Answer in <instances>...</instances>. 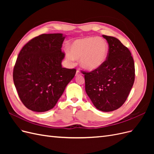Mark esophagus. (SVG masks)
<instances>
[{"instance_id":"esophagus-1","label":"esophagus","mask_w":154,"mask_h":154,"mask_svg":"<svg viewBox=\"0 0 154 154\" xmlns=\"http://www.w3.org/2000/svg\"><path fill=\"white\" fill-rule=\"evenodd\" d=\"M81 74V72H80V71H79L78 69H77V71H76V76H78V75H80Z\"/></svg>"}]
</instances>
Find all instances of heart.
Wrapping results in <instances>:
<instances>
[{
	"mask_svg": "<svg viewBox=\"0 0 154 154\" xmlns=\"http://www.w3.org/2000/svg\"><path fill=\"white\" fill-rule=\"evenodd\" d=\"M66 58L69 61L80 60L81 66L88 71L100 68L107 58L109 45L100 37L87 36L78 38L68 45Z\"/></svg>",
	"mask_w": 154,
	"mask_h": 154,
	"instance_id": "b5f03b06",
	"label": "heart"
}]
</instances>
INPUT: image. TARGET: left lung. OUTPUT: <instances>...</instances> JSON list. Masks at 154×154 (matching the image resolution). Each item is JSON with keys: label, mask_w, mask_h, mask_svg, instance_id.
<instances>
[{"label": "left lung", "mask_w": 154, "mask_h": 154, "mask_svg": "<svg viewBox=\"0 0 154 154\" xmlns=\"http://www.w3.org/2000/svg\"><path fill=\"white\" fill-rule=\"evenodd\" d=\"M109 44L105 62L85 74V91L96 108L103 112L119 109L127 100L135 79L134 59L129 49L113 36L103 35Z\"/></svg>", "instance_id": "8db88e82"}]
</instances>
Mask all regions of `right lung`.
<instances>
[{"mask_svg":"<svg viewBox=\"0 0 154 154\" xmlns=\"http://www.w3.org/2000/svg\"><path fill=\"white\" fill-rule=\"evenodd\" d=\"M65 38L62 33L40 35L18 54L13 72L14 84L22 103L32 111L53 109L75 75V69L62 66Z\"/></svg>","mask_w":154,"mask_h":154,"instance_id":"obj_1","label":"right lung"}]
</instances>
